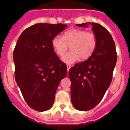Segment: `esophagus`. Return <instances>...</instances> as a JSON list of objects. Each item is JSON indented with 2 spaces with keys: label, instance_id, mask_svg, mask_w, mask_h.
<instances>
[{
  "label": "esophagus",
  "instance_id": "obj_1",
  "mask_svg": "<svg viewBox=\"0 0 130 130\" xmlns=\"http://www.w3.org/2000/svg\"><path fill=\"white\" fill-rule=\"evenodd\" d=\"M71 68V65H67V71H69V69Z\"/></svg>",
  "mask_w": 130,
  "mask_h": 130
}]
</instances>
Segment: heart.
Instances as JSON below:
<instances>
[{"mask_svg":"<svg viewBox=\"0 0 130 130\" xmlns=\"http://www.w3.org/2000/svg\"><path fill=\"white\" fill-rule=\"evenodd\" d=\"M97 39L94 33L84 29H72L64 33L63 37L57 36L53 38L51 44L58 56H63L70 46L71 51L62 57V61L71 64L78 61L89 59L96 47Z\"/></svg>","mask_w":130,"mask_h":130,"instance_id":"b5f03b06","label":"heart"}]
</instances>
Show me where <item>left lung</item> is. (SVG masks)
<instances>
[{
    "instance_id": "obj_1",
    "label": "left lung",
    "mask_w": 130,
    "mask_h": 130,
    "mask_svg": "<svg viewBox=\"0 0 130 130\" xmlns=\"http://www.w3.org/2000/svg\"><path fill=\"white\" fill-rule=\"evenodd\" d=\"M89 23L96 36V49L87 61L75 64L68 73L71 103L75 109L82 111L94 108L101 102L111 84L117 62L115 42L105 27L96 23L76 25L87 27Z\"/></svg>"
}]
</instances>
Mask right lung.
Here are the masks:
<instances>
[{
  "instance_id": "obj_1",
  "label": "right lung",
  "mask_w": 130,
  "mask_h": 130,
  "mask_svg": "<svg viewBox=\"0 0 130 130\" xmlns=\"http://www.w3.org/2000/svg\"><path fill=\"white\" fill-rule=\"evenodd\" d=\"M66 27L61 23H36L17 40L13 52L15 80L25 102L36 111H46L53 106L59 83L67 74L51 44Z\"/></svg>"
}]
</instances>
